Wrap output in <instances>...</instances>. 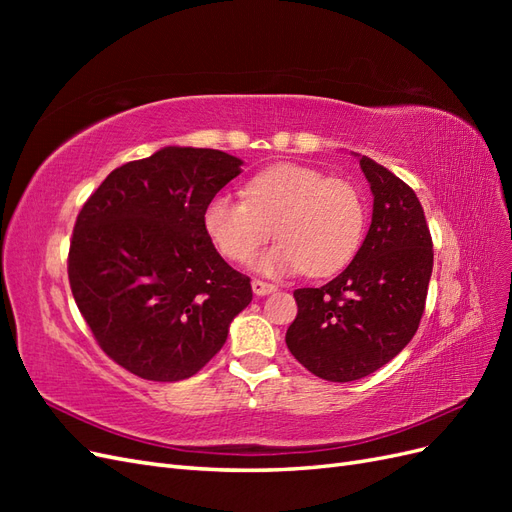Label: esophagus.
<instances>
[{
  "mask_svg": "<svg viewBox=\"0 0 512 512\" xmlns=\"http://www.w3.org/2000/svg\"><path fill=\"white\" fill-rule=\"evenodd\" d=\"M252 290L256 297H265V294H271L277 290L275 284H269V282H262V280H252Z\"/></svg>",
  "mask_w": 512,
  "mask_h": 512,
  "instance_id": "34e87169",
  "label": "esophagus"
}]
</instances>
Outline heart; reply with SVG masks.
<instances>
[{
    "instance_id": "heart-1",
    "label": "heart",
    "mask_w": 512,
    "mask_h": 512,
    "mask_svg": "<svg viewBox=\"0 0 512 512\" xmlns=\"http://www.w3.org/2000/svg\"><path fill=\"white\" fill-rule=\"evenodd\" d=\"M365 222V198L350 181L303 164L262 170L247 181L245 200L215 194L203 213L209 239L232 262L250 260L275 228L282 243L254 262L267 275L339 271L359 250Z\"/></svg>"
}]
</instances>
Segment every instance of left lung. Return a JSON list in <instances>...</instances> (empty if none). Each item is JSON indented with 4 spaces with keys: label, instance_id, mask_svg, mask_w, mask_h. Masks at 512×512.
I'll list each match as a JSON object with an SVG mask.
<instances>
[{
    "label": "left lung",
    "instance_id": "1",
    "mask_svg": "<svg viewBox=\"0 0 512 512\" xmlns=\"http://www.w3.org/2000/svg\"><path fill=\"white\" fill-rule=\"evenodd\" d=\"M359 164L374 194L367 237L335 280L294 290L299 314L286 331L294 359L329 382L374 374L408 346L433 269V243L414 190L367 156Z\"/></svg>",
    "mask_w": 512,
    "mask_h": 512
}]
</instances>
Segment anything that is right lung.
Here are the masks:
<instances>
[{
    "instance_id": "right-lung-1",
    "label": "right lung",
    "mask_w": 512,
    "mask_h": 512,
    "mask_svg": "<svg viewBox=\"0 0 512 512\" xmlns=\"http://www.w3.org/2000/svg\"><path fill=\"white\" fill-rule=\"evenodd\" d=\"M218 149L164 147L115 168L76 218L68 277L98 346L130 374L179 382L220 352L250 277L209 239V200L241 173Z\"/></svg>"
}]
</instances>
